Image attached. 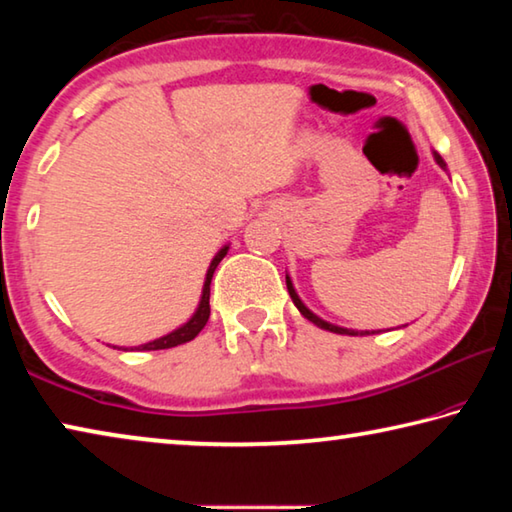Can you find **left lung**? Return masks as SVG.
I'll use <instances>...</instances> for the list:
<instances>
[{
  "instance_id": "obj_1",
  "label": "left lung",
  "mask_w": 512,
  "mask_h": 512,
  "mask_svg": "<svg viewBox=\"0 0 512 512\" xmlns=\"http://www.w3.org/2000/svg\"><path fill=\"white\" fill-rule=\"evenodd\" d=\"M433 160H436V164L440 169H445L447 171V164H445V160L440 158V155L433 151ZM287 289H289V296H291V300H293V305L298 307V311L302 316H305L307 320H311V323H314L316 327H320V329H327V332H334V334H348V336H366V334H377V332H363V329H350V327H341V325H334V323H329V320H325V318H320L318 314H314V311H311L305 302L300 300V296H298V291H296V287H293V282H291V277H289V273H287Z\"/></svg>"
}]
</instances>
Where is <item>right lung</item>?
Segmentation results:
<instances>
[{
  "instance_id": "obj_1",
  "label": "right lung",
  "mask_w": 512,
  "mask_h": 512,
  "mask_svg": "<svg viewBox=\"0 0 512 512\" xmlns=\"http://www.w3.org/2000/svg\"><path fill=\"white\" fill-rule=\"evenodd\" d=\"M230 244H225L219 253L212 257L210 266H207V273H205V282H203V291H201V300H198V307L192 316H189L187 323H183L180 327L173 329V332L160 336V339L149 341V343H142L137 345L135 350H167V348H176V345H183L187 341H192L198 336V332L205 327L207 318H210V282H212V275L216 271V266H219L221 259L228 255ZM115 350H126V348H117V345H112Z\"/></svg>"
}]
</instances>
